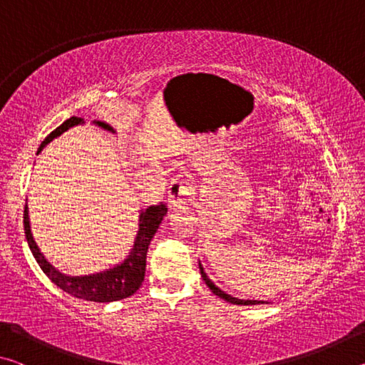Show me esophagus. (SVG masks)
<instances>
[{
    "label": "esophagus",
    "mask_w": 365,
    "mask_h": 365,
    "mask_svg": "<svg viewBox=\"0 0 365 365\" xmlns=\"http://www.w3.org/2000/svg\"><path fill=\"white\" fill-rule=\"evenodd\" d=\"M190 187L182 178H174L169 185V205L170 207H182L188 201Z\"/></svg>",
    "instance_id": "34e87169"
}]
</instances>
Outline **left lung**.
<instances>
[{"mask_svg":"<svg viewBox=\"0 0 365 365\" xmlns=\"http://www.w3.org/2000/svg\"><path fill=\"white\" fill-rule=\"evenodd\" d=\"M200 270H201V277H202V280L206 282V285L209 287V289H211V292L214 293V294H217L219 298H222V299H225V301H228V302H232V304H242V306H252V304H264V301H255V299H238V298H233V296H230V294H227V293H224L222 292L220 288H217L214 285V283L209 280V277L206 275V272H205V269H202V265L200 264ZM265 304H269V302H265Z\"/></svg>","mask_w":365,"mask_h":365,"instance_id":"obj_1","label":"left lung"}]
</instances>
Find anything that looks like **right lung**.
<instances>
[{"mask_svg":"<svg viewBox=\"0 0 365 365\" xmlns=\"http://www.w3.org/2000/svg\"><path fill=\"white\" fill-rule=\"evenodd\" d=\"M82 117H71L67 119L63 125H59L56 130H53L43 141L41 146L38 148V153L41 148H45L49 141L59 137L61 133L69 130L71 127L82 123ZM98 125L104 130L113 132V127L108 125L104 122H96ZM168 214V206L164 202H159L156 206H150L146 211L141 212L140 215V230L135 240L133 250L125 261L115 267L100 272V274L93 275H85V277H69L61 274L49 264L36 246L35 240L30 233V224H29V211L27 205L24 209V230H26V238L29 242L32 255L35 256L36 262L45 272L46 277L51 280L54 285H58L61 289H64L66 293H69L76 298L86 299V301H95V302H110V301H119L123 298L132 296L137 289L141 287V283L145 280V270H146V255H148V246H150L154 233L158 232L159 224L163 222L164 215Z\"/></svg>","mask_w":365,"mask_h":365,"instance_id":"add662e5","label":"right lung"}]
</instances>
